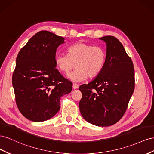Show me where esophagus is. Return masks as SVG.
Here are the masks:
<instances>
[{
    "label": "esophagus",
    "instance_id": "obj_1",
    "mask_svg": "<svg viewBox=\"0 0 154 154\" xmlns=\"http://www.w3.org/2000/svg\"><path fill=\"white\" fill-rule=\"evenodd\" d=\"M79 88V85L77 84H76V83H73V88L75 90V89H77Z\"/></svg>",
    "mask_w": 154,
    "mask_h": 154
}]
</instances>
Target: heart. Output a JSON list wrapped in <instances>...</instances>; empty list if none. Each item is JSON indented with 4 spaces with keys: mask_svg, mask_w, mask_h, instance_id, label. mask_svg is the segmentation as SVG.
Here are the masks:
<instances>
[{
    "mask_svg": "<svg viewBox=\"0 0 154 154\" xmlns=\"http://www.w3.org/2000/svg\"><path fill=\"white\" fill-rule=\"evenodd\" d=\"M106 59V51L100 46L77 43L67 49V55L57 54L54 61L60 72L68 74L75 66L76 69L68 75L74 82H81L88 77H94L103 69Z\"/></svg>",
    "mask_w": 154,
    "mask_h": 154,
    "instance_id": "obj_1",
    "label": "heart"
}]
</instances>
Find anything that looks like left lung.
Returning <instances> with one entry per match:
<instances>
[{
	"instance_id": "1",
	"label": "left lung",
	"mask_w": 154,
	"mask_h": 154,
	"mask_svg": "<svg viewBox=\"0 0 154 154\" xmlns=\"http://www.w3.org/2000/svg\"><path fill=\"white\" fill-rule=\"evenodd\" d=\"M106 44L104 66L88 85L79 86L82 116L98 126L116 124L123 116L135 88L134 67L121 42L113 36L99 38Z\"/></svg>"
}]
</instances>
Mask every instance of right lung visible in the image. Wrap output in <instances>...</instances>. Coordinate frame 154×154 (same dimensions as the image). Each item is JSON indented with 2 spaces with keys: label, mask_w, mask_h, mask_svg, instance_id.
Wrapping results in <instances>:
<instances>
[{
  "label": "right lung",
  "mask_w": 154,
  "mask_h": 154,
  "mask_svg": "<svg viewBox=\"0 0 154 154\" xmlns=\"http://www.w3.org/2000/svg\"><path fill=\"white\" fill-rule=\"evenodd\" d=\"M62 37L41 31L20 50L13 74L16 103L28 119L42 122L59 112L60 97L72 91V83L57 69L56 50L64 43Z\"/></svg>",
  "instance_id": "right-lung-1"
}]
</instances>
